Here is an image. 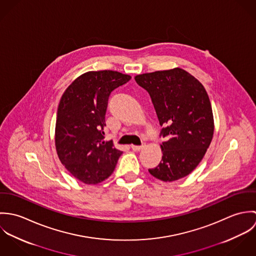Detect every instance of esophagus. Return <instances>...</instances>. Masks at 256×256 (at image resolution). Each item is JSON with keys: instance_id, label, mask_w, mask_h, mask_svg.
<instances>
[{"instance_id": "esophagus-1", "label": "esophagus", "mask_w": 256, "mask_h": 256, "mask_svg": "<svg viewBox=\"0 0 256 256\" xmlns=\"http://www.w3.org/2000/svg\"><path fill=\"white\" fill-rule=\"evenodd\" d=\"M131 148H132V150H135V152H140V150L144 148V146H131Z\"/></svg>"}]
</instances>
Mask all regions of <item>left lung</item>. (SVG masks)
Segmentation results:
<instances>
[{"label":"left lung","mask_w":256,"mask_h":256,"mask_svg":"<svg viewBox=\"0 0 256 256\" xmlns=\"http://www.w3.org/2000/svg\"><path fill=\"white\" fill-rule=\"evenodd\" d=\"M135 80L150 94L166 138L162 160L148 172L164 182L187 176L204 158L214 135L204 86L182 68L137 74Z\"/></svg>","instance_id":"1"}]
</instances>
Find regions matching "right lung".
I'll return each mask as SVG.
<instances>
[{
	"label": "right lung",
	"instance_id": "obj_1",
	"mask_svg": "<svg viewBox=\"0 0 256 256\" xmlns=\"http://www.w3.org/2000/svg\"><path fill=\"white\" fill-rule=\"evenodd\" d=\"M131 76L117 71H90L78 76L61 96L55 148L59 160L74 178L98 184L112 174L122 152L104 141L106 111L110 92Z\"/></svg>",
	"mask_w": 256,
	"mask_h": 256
}]
</instances>
